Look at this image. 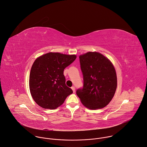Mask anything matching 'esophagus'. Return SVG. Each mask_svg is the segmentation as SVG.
I'll list each match as a JSON object with an SVG mask.
<instances>
[{
    "label": "esophagus",
    "instance_id": "34e87169",
    "mask_svg": "<svg viewBox=\"0 0 147 147\" xmlns=\"http://www.w3.org/2000/svg\"><path fill=\"white\" fill-rule=\"evenodd\" d=\"M71 88H72L73 92H75V87H72Z\"/></svg>",
    "mask_w": 147,
    "mask_h": 147
}]
</instances>
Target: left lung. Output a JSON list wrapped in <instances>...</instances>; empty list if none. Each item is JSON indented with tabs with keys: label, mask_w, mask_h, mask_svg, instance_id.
I'll use <instances>...</instances> for the list:
<instances>
[{
	"label": "left lung",
	"mask_w": 147,
	"mask_h": 147,
	"mask_svg": "<svg viewBox=\"0 0 147 147\" xmlns=\"http://www.w3.org/2000/svg\"><path fill=\"white\" fill-rule=\"evenodd\" d=\"M83 86L76 94L86 107L95 110L107 106L113 98L117 86L115 70L108 59L98 52L79 56Z\"/></svg>",
	"instance_id": "8db88e82"
}]
</instances>
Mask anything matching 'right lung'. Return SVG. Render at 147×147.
<instances>
[{
	"label": "right lung",
	"mask_w": 147,
	"mask_h": 147,
	"mask_svg": "<svg viewBox=\"0 0 147 147\" xmlns=\"http://www.w3.org/2000/svg\"><path fill=\"white\" fill-rule=\"evenodd\" d=\"M76 58V55L50 52L35 60L30 70L29 88L40 106L55 109L72 94V90L65 84L64 70Z\"/></svg>",
	"instance_id": "add662e5"
}]
</instances>
